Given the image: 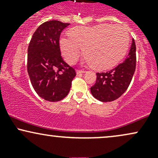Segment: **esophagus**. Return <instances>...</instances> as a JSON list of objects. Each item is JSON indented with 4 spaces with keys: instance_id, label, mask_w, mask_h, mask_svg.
Listing matches in <instances>:
<instances>
[{
    "instance_id": "34e87169",
    "label": "esophagus",
    "mask_w": 158,
    "mask_h": 158,
    "mask_svg": "<svg viewBox=\"0 0 158 158\" xmlns=\"http://www.w3.org/2000/svg\"><path fill=\"white\" fill-rule=\"evenodd\" d=\"M85 72H86V71H85V70H77V75H79V74H81V73H85Z\"/></svg>"
}]
</instances>
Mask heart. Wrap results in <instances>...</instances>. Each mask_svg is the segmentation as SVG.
<instances>
[{
    "instance_id": "obj_1",
    "label": "heart",
    "mask_w": 158,
    "mask_h": 158,
    "mask_svg": "<svg viewBox=\"0 0 158 158\" xmlns=\"http://www.w3.org/2000/svg\"><path fill=\"white\" fill-rule=\"evenodd\" d=\"M61 36L59 46L65 60L70 64L77 61L82 48L84 61L96 70L113 68L126 55L129 35L125 27L110 23L93 27H75Z\"/></svg>"
}]
</instances>
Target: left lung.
I'll return each mask as SVG.
<instances>
[{
  "label": "left lung",
  "instance_id": "1",
  "mask_svg": "<svg viewBox=\"0 0 158 158\" xmlns=\"http://www.w3.org/2000/svg\"><path fill=\"white\" fill-rule=\"evenodd\" d=\"M136 67V45L134 39L127 58L123 63L106 73H97L95 85L90 88L94 98L111 102L120 97L131 83Z\"/></svg>",
  "mask_w": 158,
  "mask_h": 158
}]
</instances>
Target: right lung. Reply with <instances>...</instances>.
<instances>
[{"label":"right lung","mask_w":158,"mask_h":158,"mask_svg":"<svg viewBox=\"0 0 158 158\" xmlns=\"http://www.w3.org/2000/svg\"><path fill=\"white\" fill-rule=\"evenodd\" d=\"M70 23L46 21L32 35L27 50V72L35 91L50 102L63 99L70 91L75 70L61 56L59 38Z\"/></svg>","instance_id":"1"}]
</instances>
